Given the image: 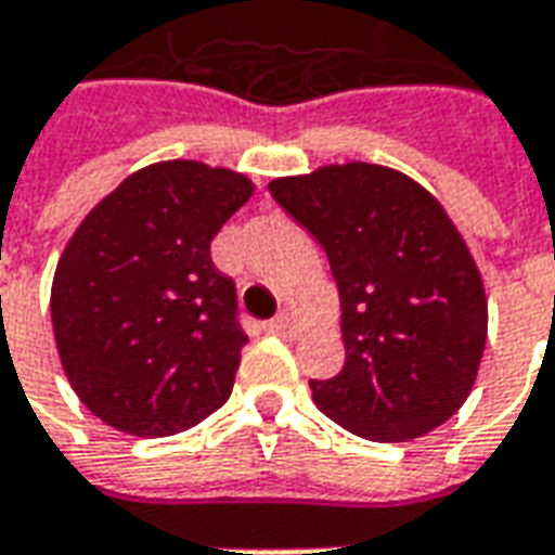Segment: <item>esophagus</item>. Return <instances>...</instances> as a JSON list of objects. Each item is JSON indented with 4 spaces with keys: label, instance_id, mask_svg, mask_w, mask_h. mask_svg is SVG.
<instances>
[{
    "label": "esophagus",
    "instance_id": "34e87169",
    "mask_svg": "<svg viewBox=\"0 0 555 555\" xmlns=\"http://www.w3.org/2000/svg\"><path fill=\"white\" fill-rule=\"evenodd\" d=\"M269 334H281V337H293L295 334V319L289 313H281V317H274L269 322Z\"/></svg>",
    "mask_w": 555,
    "mask_h": 555
}]
</instances>
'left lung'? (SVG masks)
<instances>
[{
    "label": "left lung",
    "instance_id": "obj_1",
    "mask_svg": "<svg viewBox=\"0 0 555 555\" xmlns=\"http://www.w3.org/2000/svg\"><path fill=\"white\" fill-rule=\"evenodd\" d=\"M269 192L325 248L337 281L346 366L310 382L319 411L378 443L443 426L479 375L488 295L438 197L372 162L278 177Z\"/></svg>",
    "mask_w": 555,
    "mask_h": 555
}]
</instances>
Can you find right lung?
Instances as JSON below:
<instances>
[{"label": "right lung", "mask_w": 555, "mask_h": 555, "mask_svg": "<svg viewBox=\"0 0 555 555\" xmlns=\"http://www.w3.org/2000/svg\"><path fill=\"white\" fill-rule=\"evenodd\" d=\"M254 189L230 168L156 162L108 192L64 245L52 334L67 382L106 426L168 438L230 399L248 337L209 242Z\"/></svg>", "instance_id": "1"}]
</instances>
